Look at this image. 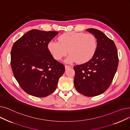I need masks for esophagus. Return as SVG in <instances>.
Returning <instances> with one entry per match:
<instances>
[{"label": "esophagus", "instance_id": "34e87169", "mask_svg": "<svg viewBox=\"0 0 130 130\" xmlns=\"http://www.w3.org/2000/svg\"><path fill=\"white\" fill-rule=\"evenodd\" d=\"M70 67H71V66H69V65H65V69H66V70H67V69H69V68H70Z\"/></svg>", "mask_w": 130, "mask_h": 130}]
</instances>
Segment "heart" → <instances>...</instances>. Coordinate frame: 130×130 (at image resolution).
<instances>
[{
  "label": "heart",
  "mask_w": 130,
  "mask_h": 130,
  "mask_svg": "<svg viewBox=\"0 0 130 130\" xmlns=\"http://www.w3.org/2000/svg\"><path fill=\"white\" fill-rule=\"evenodd\" d=\"M98 48L96 38L92 34L84 32H69L61 35L58 42L52 40L48 48L53 57L60 60L68 53L70 55L65 60L66 63L77 61L83 64L90 60L94 56Z\"/></svg>",
  "instance_id": "obj_1"
}]
</instances>
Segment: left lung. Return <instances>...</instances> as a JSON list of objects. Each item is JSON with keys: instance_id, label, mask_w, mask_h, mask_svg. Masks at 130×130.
Listing matches in <instances>:
<instances>
[{"instance_id": "left-lung-1", "label": "left lung", "mask_w": 130, "mask_h": 130, "mask_svg": "<svg viewBox=\"0 0 130 130\" xmlns=\"http://www.w3.org/2000/svg\"><path fill=\"white\" fill-rule=\"evenodd\" d=\"M86 30L96 38L97 50L90 60L74 66V83L79 93L92 97L104 93L110 86L117 71L119 57L115 43L103 32L94 28Z\"/></svg>"}]
</instances>
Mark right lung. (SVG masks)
<instances>
[{"mask_svg":"<svg viewBox=\"0 0 130 130\" xmlns=\"http://www.w3.org/2000/svg\"><path fill=\"white\" fill-rule=\"evenodd\" d=\"M55 31L32 29L16 41L11 51L10 64L15 78L27 94L44 98L56 90L65 66L55 59L48 44Z\"/></svg>","mask_w":130,"mask_h":130,"instance_id":"right-lung-1","label":"right lung"}]
</instances>
